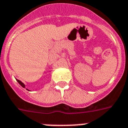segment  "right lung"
<instances>
[{"instance_id": "add662e5", "label": "right lung", "mask_w": 128, "mask_h": 128, "mask_svg": "<svg viewBox=\"0 0 128 128\" xmlns=\"http://www.w3.org/2000/svg\"><path fill=\"white\" fill-rule=\"evenodd\" d=\"M16 81H17V82H18L19 84H20V85L21 86H22V87L24 88H25V85H24V84L23 83V82H21V81H20V80H16ZM26 90H28V89H26Z\"/></svg>"}]
</instances>
